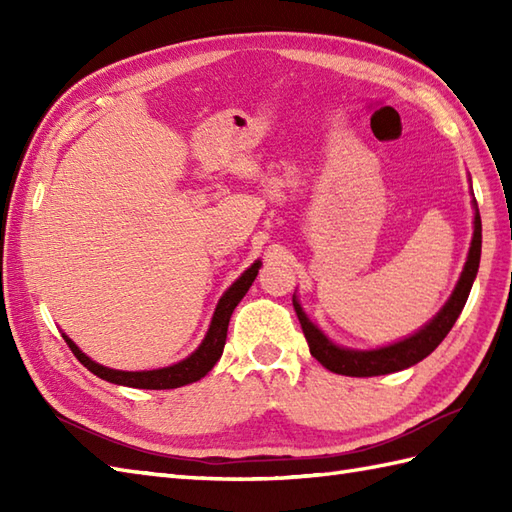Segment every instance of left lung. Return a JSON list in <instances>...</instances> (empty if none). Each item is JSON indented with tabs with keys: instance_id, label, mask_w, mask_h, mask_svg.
Wrapping results in <instances>:
<instances>
[{
	"instance_id": "1",
	"label": "left lung",
	"mask_w": 512,
	"mask_h": 512,
	"mask_svg": "<svg viewBox=\"0 0 512 512\" xmlns=\"http://www.w3.org/2000/svg\"><path fill=\"white\" fill-rule=\"evenodd\" d=\"M480 255H482V220H480V213H475V231H473L469 259H466L462 277L458 281V286H455L451 299L447 301V306H444L436 317L431 319V323L424 325L420 332H416L400 343L380 347V350L358 352V350H345V347H336L332 341L325 339L317 325H312L308 321L299 303L292 299V306H295L301 330L306 334V341L310 345V354L317 358L325 369H330V372L343 374V376H358V378L400 372V369L416 365L418 361L427 358L433 350H436V347L444 341V336L451 332L453 323L458 321L464 303L469 299L477 268H480Z\"/></svg>"
}]
</instances>
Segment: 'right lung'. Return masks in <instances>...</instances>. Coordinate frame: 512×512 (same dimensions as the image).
Masks as SVG:
<instances>
[{"label": "right lung", "mask_w": 512, "mask_h": 512, "mask_svg": "<svg viewBox=\"0 0 512 512\" xmlns=\"http://www.w3.org/2000/svg\"><path fill=\"white\" fill-rule=\"evenodd\" d=\"M257 273H259V262L250 266L246 273L224 292V297L220 299V303H217L211 328H209V332H206L202 345L189 358H184V361L171 365V367L151 369V372H118V369H110V367L94 363L92 358L85 356L79 347L74 345V341H70L65 334H63V339H65V343H68L72 354L79 358L81 365L88 367L92 374L107 380V383L138 387V389H176L182 385L195 383V380H200L202 376L209 374L213 365L220 361L224 343H226L228 321H231V314H233L237 303L242 301L248 288L253 286Z\"/></svg>", "instance_id": "obj_1"}]
</instances>
